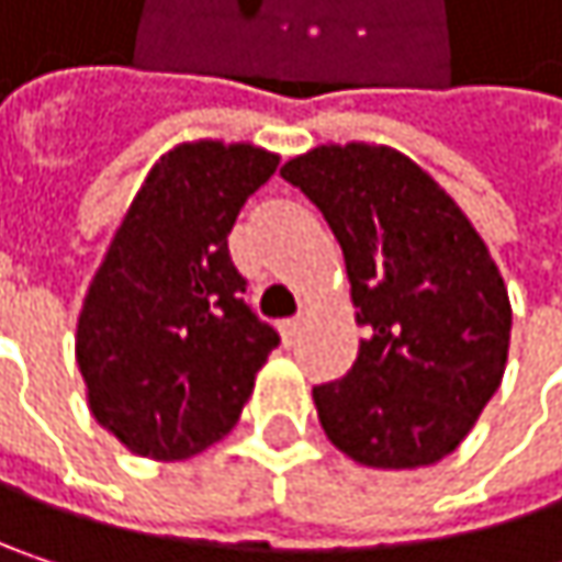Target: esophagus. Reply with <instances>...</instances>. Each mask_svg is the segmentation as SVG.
Instances as JSON below:
<instances>
[{
    "label": "esophagus",
    "instance_id": "34e87169",
    "mask_svg": "<svg viewBox=\"0 0 562 562\" xmlns=\"http://www.w3.org/2000/svg\"><path fill=\"white\" fill-rule=\"evenodd\" d=\"M282 338H285V345H292L295 338H299V331H302V315H295V318H285L280 325Z\"/></svg>",
    "mask_w": 562,
    "mask_h": 562
}]
</instances>
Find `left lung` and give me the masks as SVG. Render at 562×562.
Returning <instances> with one entry per match:
<instances>
[{
    "mask_svg": "<svg viewBox=\"0 0 562 562\" xmlns=\"http://www.w3.org/2000/svg\"><path fill=\"white\" fill-rule=\"evenodd\" d=\"M341 244L361 338L312 387L325 436L371 469H419L469 436L505 378L507 289L462 207L391 146H315L280 169Z\"/></svg>",
    "mask_w": 562,
    "mask_h": 562,
    "instance_id": "left-lung-1",
    "label": "left lung"
}]
</instances>
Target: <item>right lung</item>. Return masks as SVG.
I'll list each match as a JSON object with an SVG mask.
<instances>
[{"instance_id": "1", "label": "right lung", "mask_w": 562, "mask_h": 562, "mask_svg": "<svg viewBox=\"0 0 562 562\" xmlns=\"http://www.w3.org/2000/svg\"><path fill=\"white\" fill-rule=\"evenodd\" d=\"M277 153L198 139L166 153L123 214L77 318L93 419L130 452L181 462L234 429L280 345L244 302L227 234Z\"/></svg>"}]
</instances>
